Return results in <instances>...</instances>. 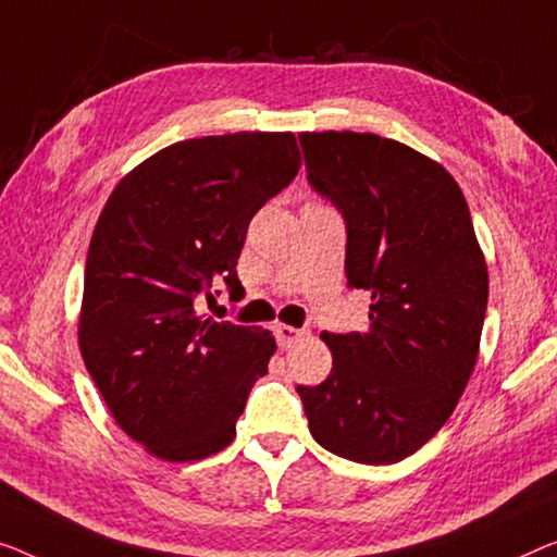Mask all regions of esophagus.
Listing matches in <instances>:
<instances>
[{
	"instance_id": "obj_1",
	"label": "esophagus",
	"mask_w": 557,
	"mask_h": 557,
	"mask_svg": "<svg viewBox=\"0 0 557 557\" xmlns=\"http://www.w3.org/2000/svg\"><path fill=\"white\" fill-rule=\"evenodd\" d=\"M275 332H277L280 347H293V345L300 343V339H305V335H307L305 330H297L293 325H277Z\"/></svg>"
}]
</instances>
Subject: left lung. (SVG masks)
I'll return each mask as SVG.
<instances>
[{"instance_id": "obj_1", "label": "left lung", "mask_w": 557, "mask_h": 557, "mask_svg": "<svg viewBox=\"0 0 557 557\" xmlns=\"http://www.w3.org/2000/svg\"><path fill=\"white\" fill-rule=\"evenodd\" d=\"M307 177L347 225V285L370 327L322 332L332 370L297 387L310 433L364 465L405 460L450 418L475 370L487 264L453 174L370 132H302Z\"/></svg>"}]
</instances>
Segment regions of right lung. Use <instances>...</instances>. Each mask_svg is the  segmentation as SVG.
I'll return each instance as SVG.
<instances>
[{"label": "right lung", "mask_w": 557, "mask_h": 557, "mask_svg": "<svg viewBox=\"0 0 557 557\" xmlns=\"http://www.w3.org/2000/svg\"><path fill=\"white\" fill-rule=\"evenodd\" d=\"M293 132H235L160 149L99 214L77 320L79 352L112 418L154 458L193 462L235 440L270 330L214 322L195 297L237 257L255 212L300 170Z\"/></svg>", "instance_id": "right-lung-1"}]
</instances>
